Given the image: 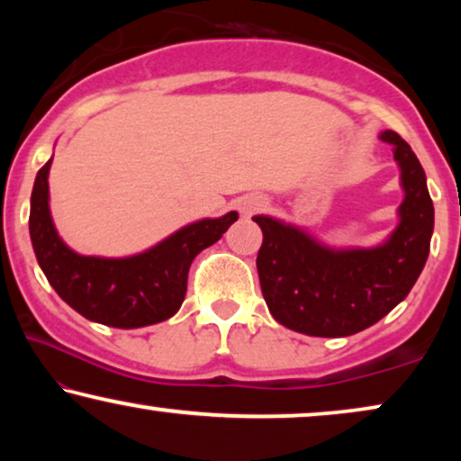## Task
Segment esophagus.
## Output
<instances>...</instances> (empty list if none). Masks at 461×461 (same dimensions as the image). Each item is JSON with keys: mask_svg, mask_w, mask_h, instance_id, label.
<instances>
[{"mask_svg": "<svg viewBox=\"0 0 461 461\" xmlns=\"http://www.w3.org/2000/svg\"><path fill=\"white\" fill-rule=\"evenodd\" d=\"M262 205H264V201L260 197H243L241 205H239V207H241V212L245 213V216H249V213L260 210Z\"/></svg>", "mask_w": 461, "mask_h": 461, "instance_id": "34e87169", "label": "esophagus"}]
</instances>
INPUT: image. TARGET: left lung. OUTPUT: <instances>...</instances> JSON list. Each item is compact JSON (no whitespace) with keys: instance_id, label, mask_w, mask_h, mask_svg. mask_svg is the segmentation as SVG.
Instances as JSON below:
<instances>
[{"instance_id":"1","label":"left lung","mask_w":461,"mask_h":461,"mask_svg":"<svg viewBox=\"0 0 461 461\" xmlns=\"http://www.w3.org/2000/svg\"><path fill=\"white\" fill-rule=\"evenodd\" d=\"M405 199L401 222L377 248L331 249L292 224L254 216L262 229L258 276L273 317L287 330L317 338H344L367 330L407 298L430 254L434 205L426 174L411 147L393 130Z\"/></svg>"}]
</instances>
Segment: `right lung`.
Instances as JSON below:
<instances>
[{
    "label": "right lung",
    "instance_id": "right-lung-1",
    "mask_svg": "<svg viewBox=\"0 0 461 461\" xmlns=\"http://www.w3.org/2000/svg\"><path fill=\"white\" fill-rule=\"evenodd\" d=\"M50 166L52 159L37 172L31 193V243L56 294L94 323L136 330L174 317L185 302L194 256L216 243L239 218L229 212L222 218L199 220L130 258L79 256L62 243L50 216Z\"/></svg>",
    "mask_w": 461,
    "mask_h": 461
}]
</instances>
